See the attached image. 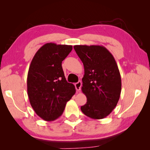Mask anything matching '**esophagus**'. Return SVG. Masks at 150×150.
<instances>
[{
	"label": "esophagus",
	"mask_w": 150,
	"mask_h": 150,
	"mask_svg": "<svg viewBox=\"0 0 150 150\" xmlns=\"http://www.w3.org/2000/svg\"><path fill=\"white\" fill-rule=\"evenodd\" d=\"M81 85H82V83H81V81H79L77 83H76L75 84L76 90L78 91H80L81 90Z\"/></svg>",
	"instance_id": "34e87169"
}]
</instances>
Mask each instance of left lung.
Returning <instances> with one entry per match:
<instances>
[{"label": "left lung", "instance_id": "1", "mask_svg": "<svg viewBox=\"0 0 150 150\" xmlns=\"http://www.w3.org/2000/svg\"><path fill=\"white\" fill-rule=\"evenodd\" d=\"M73 47L85 69L81 89L87 96V103L81 110L93 119L105 118L116 107L121 93V77L115 58L102 45Z\"/></svg>", "mask_w": 150, "mask_h": 150}]
</instances>
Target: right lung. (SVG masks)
I'll return each instance as SVG.
<instances>
[{"label": "right lung", "instance_id": "right-lung-1", "mask_svg": "<svg viewBox=\"0 0 150 150\" xmlns=\"http://www.w3.org/2000/svg\"><path fill=\"white\" fill-rule=\"evenodd\" d=\"M72 49V45L47 43L38 50L30 63L28 95L35 112L45 121L59 118L75 93V86L66 80L62 66Z\"/></svg>", "mask_w": 150, "mask_h": 150}]
</instances>
